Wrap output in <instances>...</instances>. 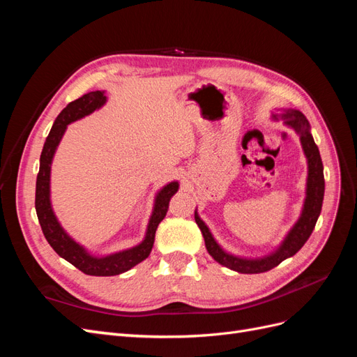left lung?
Segmentation results:
<instances>
[{
  "mask_svg": "<svg viewBox=\"0 0 357 357\" xmlns=\"http://www.w3.org/2000/svg\"><path fill=\"white\" fill-rule=\"evenodd\" d=\"M275 121L283 119V123L299 135L302 150L307 158L308 165V176H307V188H305V199L302 205V211L296 223L291 226L284 240L282 241L273 253H269L262 257H241L228 253L222 248V245L214 240L213 234L210 232L208 226L204 223L199 218L198 211L195 210V222L199 226L202 232L205 247L207 252L214 259L215 262L220 265L232 269V271L241 273V274H259L265 273L282 264L284 259L291 257L295 253L301 250V247L307 243L310 235L314 229L316 222L321 211L323 195H325V177H323V164L319 147L314 143V138L311 135V126L307 121V117L302 114L299 110L287 109L282 110L280 114H273Z\"/></svg>",
  "mask_w": 357,
  "mask_h": 357,
  "instance_id": "8db88e82",
  "label": "left lung"
}]
</instances>
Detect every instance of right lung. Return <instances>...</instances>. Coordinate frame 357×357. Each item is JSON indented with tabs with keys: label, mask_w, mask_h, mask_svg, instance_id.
I'll list each match as a JSON object with an SVG mask.
<instances>
[{
	"label": "right lung",
	"mask_w": 357,
	"mask_h": 357,
	"mask_svg": "<svg viewBox=\"0 0 357 357\" xmlns=\"http://www.w3.org/2000/svg\"><path fill=\"white\" fill-rule=\"evenodd\" d=\"M105 102V91H93L84 93L79 100L70 102L59 113L56 121L53 122L45 146H43V152L40 156V171L36 185V211L47 243L61 257L66 259V261H68L75 268H79L82 273L96 277H110L122 274L144 261L150 252H152L158 225L165 218L169 199L178 190V181H171L156 193L153 211L147 223L144 240L131 248H126V250H121L107 256H95L86 250L82 244L74 241L66 232V229L62 228L59 220L56 219L50 202L52 160L63 134L67 131V126L75 121H79V119L93 113L95 110L101 109Z\"/></svg>",
	"instance_id": "1"
}]
</instances>
